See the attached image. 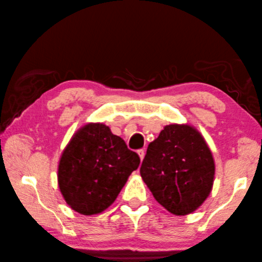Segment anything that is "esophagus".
<instances>
[{
	"label": "esophagus",
	"mask_w": 262,
	"mask_h": 262,
	"mask_svg": "<svg viewBox=\"0 0 262 262\" xmlns=\"http://www.w3.org/2000/svg\"><path fill=\"white\" fill-rule=\"evenodd\" d=\"M137 154H139V156H140V159H141V161L144 159V155H145L144 150H139V151H137Z\"/></svg>",
	"instance_id": "esophagus-1"
}]
</instances>
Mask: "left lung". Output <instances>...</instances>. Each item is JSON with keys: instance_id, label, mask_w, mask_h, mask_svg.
I'll return each instance as SVG.
<instances>
[{"instance_id": "obj_1", "label": "left lung", "mask_w": 262, "mask_h": 262, "mask_svg": "<svg viewBox=\"0 0 262 262\" xmlns=\"http://www.w3.org/2000/svg\"><path fill=\"white\" fill-rule=\"evenodd\" d=\"M141 177L161 206L185 215L210 194L215 166L205 140L188 125H168L147 146Z\"/></svg>"}]
</instances>
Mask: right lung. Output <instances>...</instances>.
<instances>
[{
  "instance_id": "right-lung-1",
  "label": "right lung",
  "mask_w": 262,
  "mask_h": 262,
  "mask_svg": "<svg viewBox=\"0 0 262 262\" xmlns=\"http://www.w3.org/2000/svg\"><path fill=\"white\" fill-rule=\"evenodd\" d=\"M140 157L103 123L81 128L66 146L58 166L60 192L84 215L101 213L116 201Z\"/></svg>"
}]
</instances>
